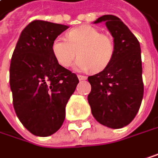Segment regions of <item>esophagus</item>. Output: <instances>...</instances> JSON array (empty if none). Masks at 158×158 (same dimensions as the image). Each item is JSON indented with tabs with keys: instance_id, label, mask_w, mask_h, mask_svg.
<instances>
[{
	"instance_id": "esophagus-1",
	"label": "esophagus",
	"mask_w": 158,
	"mask_h": 158,
	"mask_svg": "<svg viewBox=\"0 0 158 158\" xmlns=\"http://www.w3.org/2000/svg\"><path fill=\"white\" fill-rule=\"evenodd\" d=\"M77 77H78V80H80V81H85L86 78H87L85 76H81V75H78Z\"/></svg>"
}]
</instances>
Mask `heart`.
Listing matches in <instances>:
<instances>
[{
	"label": "heart",
	"instance_id": "heart-1",
	"mask_svg": "<svg viewBox=\"0 0 158 158\" xmlns=\"http://www.w3.org/2000/svg\"><path fill=\"white\" fill-rule=\"evenodd\" d=\"M52 53L63 67H69L77 56L75 64L78 71L101 72L109 66L114 55L113 41L92 26H81L71 30L67 39L57 37L52 43Z\"/></svg>",
	"mask_w": 158,
	"mask_h": 158
}]
</instances>
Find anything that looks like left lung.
I'll return each mask as SVG.
<instances>
[{
    "label": "left lung",
    "instance_id": "left-lung-1",
    "mask_svg": "<svg viewBox=\"0 0 158 158\" xmlns=\"http://www.w3.org/2000/svg\"><path fill=\"white\" fill-rule=\"evenodd\" d=\"M103 21L113 37L114 55L107 68L88 77L92 86L88 102L92 114L98 123L118 129L132 122L142 101L140 46L119 18L105 15L94 23Z\"/></svg>",
    "mask_w": 158,
    "mask_h": 158
}]
</instances>
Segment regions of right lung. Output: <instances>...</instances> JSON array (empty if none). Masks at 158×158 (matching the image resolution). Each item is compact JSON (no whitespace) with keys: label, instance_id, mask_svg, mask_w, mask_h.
<instances>
[{"label":"right lung","instance_id":"obj_1","mask_svg":"<svg viewBox=\"0 0 158 158\" xmlns=\"http://www.w3.org/2000/svg\"><path fill=\"white\" fill-rule=\"evenodd\" d=\"M68 26L33 20L21 31L10 64V88L16 114L31 134L58 131L78 78L52 53V43Z\"/></svg>","mask_w":158,"mask_h":158}]
</instances>
